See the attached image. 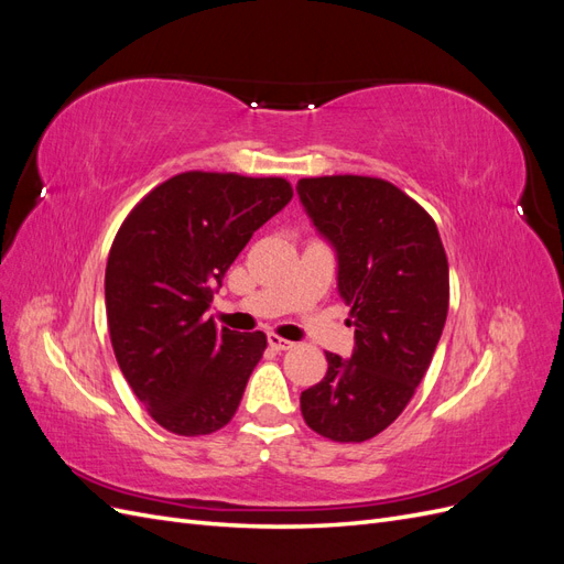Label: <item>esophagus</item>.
Here are the masks:
<instances>
[{
	"instance_id": "obj_1",
	"label": "esophagus",
	"mask_w": 564,
	"mask_h": 564,
	"mask_svg": "<svg viewBox=\"0 0 564 564\" xmlns=\"http://www.w3.org/2000/svg\"><path fill=\"white\" fill-rule=\"evenodd\" d=\"M268 344H270V348H275V350H292L294 348L292 340H286L278 334H268Z\"/></svg>"
}]
</instances>
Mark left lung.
<instances>
[{"label": "left lung", "mask_w": 564, "mask_h": 564, "mask_svg": "<svg viewBox=\"0 0 564 564\" xmlns=\"http://www.w3.org/2000/svg\"><path fill=\"white\" fill-rule=\"evenodd\" d=\"M296 193L336 253L355 327L352 355L327 352L324 379L301 392V414L334 442H365L402 414L431 367L449 308L447 253L435 220L388 181L301 178Z\"/></svg>", "instance_id": "left-lung-1"}]
</instances>
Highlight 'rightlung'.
I'll return each instance as SVG.
<instances>
[{
  "label": "right lung",
  "instance_id": "obj_1",
  "mask_svg": "<svg viewBox=\"0 0 564 564\" xmlns=\"http://www.w3.org/2000/svg\"><path fill=\"white\" fill-rule=\"evenodd\" d=\"M294 197L284 178L185 172L145 195L106 268L112 350L162 429L209 435L235 416L268 346L263 332L204 317L251 235Z\"/></svg>",
  "mask_w": 564,
  "mask_h": 564
}]
</instances>
